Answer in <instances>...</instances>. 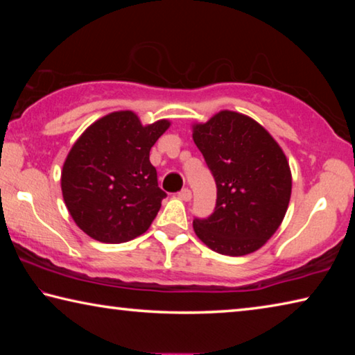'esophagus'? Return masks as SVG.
Returning <instances> with one entry per match:
<instances>
[{
    "label": "esophagus",
    "mask_w": 355,
    "mask_h": 355,
    "mask_svg": "<svg viewBox=\"0 0 355 355\" xmlns=\"http://www.w3.org/2000/svg\"><path fill=\"white\" fill-rule=\"evenodd\" d=\"M178 197L182 200H184V202H188V200H191V197H192V194H191V189H188V188H183L182 191L178 192Z\"/></svg>",
    "instance_id": "1"
}]
</instances>
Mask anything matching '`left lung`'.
<instances>
[{
    "mask_svg": "<svg viewBox=\"0 0 355 355\" xmlns=\"http://www.w3.org/2000/svg\"><path fill=\"white\" fill-rule=\"evenodd\" d=\"M218 199L213 214L194 218V232L209 249L241 257L271 238L285 218L291 172L279 144L254 119L220 111L192 131Z\"/></svg>",
    "mask_w": 355,
    "mask_h": 355,
    "instance_id": "left-lung-1",
    "label": "left lung"
}]
</instances>
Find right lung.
<instances>
[{
    "mask_svg": "<svg viewBox=\"0 0 355 355\" xmlns=\"http://www.w3.org/2000/svg\"><path fill=\"white\" fill-rule=\"evenodd\" d=\"M169 125L158 120L142 127L135 112H111L75 142L61 188L70 216L86 235L119 244L148 230L167 196L158 186L150 148Z\"/></svg>",
    "mask_w": 355,
    "mask_h": 355,
    "instance_id": "1",
    "label": "right lung"
}]
</instances>
